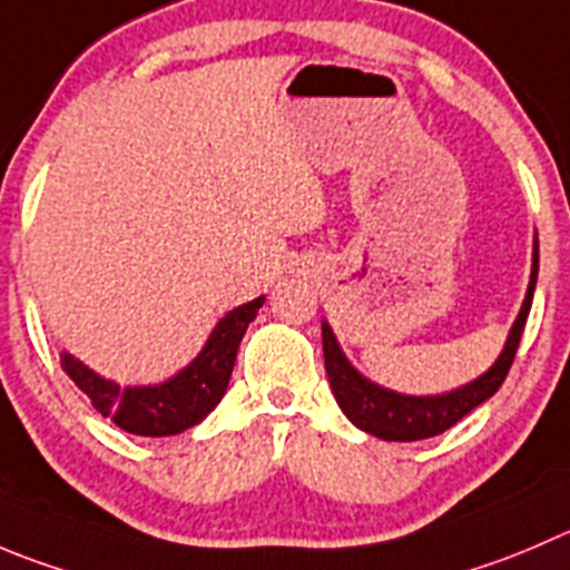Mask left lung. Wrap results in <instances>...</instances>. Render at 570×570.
Instances as JSON below:
<instances>
[{"label":"left lung","instance_id":"8db88e82","mask_svg":"<svg viewBox=\"0 0 570 570\" xmlns=\"http://www.w3.org/2000/svg\"><path fill=\"white\" fill-rule=\"evenodd\" d=\"M538 242H534L532 278H529L527 297H523L521 312H518V320L512 323L510 336H507L504 351L495 358L493 367L479 375L476 381H471V384L443 392V395H401V392H392L386 386H379L375 381L364 379L345 358L331 325L323 323L325 373H328L331 390H334L336 403L347 414V420L358 425L362 432L373 434V438L412 443V440L438 438V434L449 432L451 425L460 423L479 403L493 397L495 390L504 384L518 345H521L523 325H527L529 308H532L534 284H538Z\"/></svg>","mask_w":570,"mask_h":570}]
</instances>
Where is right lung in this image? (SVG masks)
Returning a JSON list of instances; mask_svg holds the SVG:
<instances>
[{"label":"right lung","instance_id":"add662e5","mask_svg":"<svg viewBox=\"0 0 570 570\" xmlns=\"http://www.w3.org/2000/svg\"><path fill=\"white\" fill-rule=\"evenodd\" d=\"M264 297L234 308L217 323L206 347L189 367L164 384L119 386L88 370L71 353L60 356V367L82 390L102 417L114 420L125 432L138 438H169L200 423L228 390L236 351L247 325L256 320Z\"/></svg>","mask_w":570,"mask_h":570}]
</instances>
